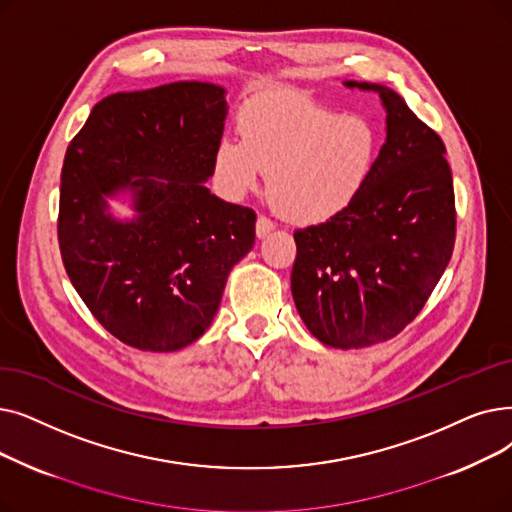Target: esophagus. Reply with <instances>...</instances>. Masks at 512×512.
I'll return each instance as SVG.
<instances>
[{
	"instance_id": "obj_1",
	"label": "esophagus",
	"mask_w": 512,
	"mask_h": 512,
	"mask_svg": "<svg viewBox=\"0 0 512 512\" xmlns=\"http://www.w3.org/2000/svg\"><path fill=\"white\" fill-rule=\"evenodd\" d=\"M274 228H276V224H274V221H272L270 217H265V215H259V217H257V226H255V232H257V236H259V238L268 236V234H270Z\"/></svg>"
}]
</instances>
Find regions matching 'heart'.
Returning <instances> with one entry per match:
<instances>
[{"label":"heart","instance_id":"1","mask_svg":"<svg viewBox=\"0 0 512 512\" xmlns=\"http://www.w3.org/2000/svg\"><path fill=\"white\" fill-rule=\"evenodd\" d=\"M240 136L217 144V184L238 198L270 173L274 207L297 224H322L349 209L379 157V133L366 117L303 100L247 104Z\"/></svg>","mask_w":512,"mask_h":512}]
</instances>
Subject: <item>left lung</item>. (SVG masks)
<instances>
[{"label":"left lung","instance_id":"1","mask_svg":"<svg viewBox=\"0 0 512 512\" xmlns=\"http://www.w3.org/2000/svg\"><path fill=\"white\" fill-rule=\"evenodd\" d=\"M387 140L362 194L341 215L295 232L291 291L311 335L360 349L399 335L446 272L456 207L446 146L404 98L379 83Z\"/></svg>","mask_w":512,"mask_h":512}]
</instances>
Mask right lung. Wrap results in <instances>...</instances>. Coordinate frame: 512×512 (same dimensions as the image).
<instances>
[{
    "instance_id": "obj_1",
    "label": "right lung",
    "mask_w": 512,
    "mask_h": 512,
    "mask_svg": "<svg viewBox=\"0 0 512 512\" xmlns=\"http://www.w3.org/2000/svg\"><path fill=\"white\" fill-rule=\"evenodd\" d=\"M215 83L177 81L100 100L66 150L58 244L94 318L121 343L177 351L211 326L234 265L255 244V211L205 182L228 113ZM129 189L137 217L107 213Z\"/></svg>"
}]
</instances>
